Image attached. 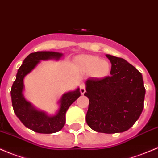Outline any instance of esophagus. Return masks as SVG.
Segmentation results:
<instances>
[{"label":"esophagus","mask_w":158,"mask_h":158,"mask_svg":"<svg viewBox=\"0 0 158 158\" xmlns=\"http://www.w3.org/2000/svg\"><path fill=\"white\" fill-rule=\"evenodd\" d=\"M85 92H86V86H85L84 83H82L80 85V93L81 94H84Z\"/></svg>","instance_id":"esophagus-1"}]
</instances>
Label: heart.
<instances>
[{
    "instance_id": "b5f03b06",
    "label": "heart",
    "mask_w": 158,
    "mask_h": 158,
    "mask_svg": "<svg viewBox=\"0 0 158 158\" xmlns=\"http://www.w3.org/2000/svg\"><path fill=\"white\" fill-rule=\"evenodd\" d=\"M78 63L85 71L93 72V76L97 79H104L110 74V63L99 56L83 55L78 58Z\"/></svg>"
}]
</instances>
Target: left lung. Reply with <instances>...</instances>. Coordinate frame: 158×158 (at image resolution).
<instances>
[{"instance_id":"left-lung-1","label":"left lung","mask_w":158,"mask_h":158,"mask_svg":"<svg viewBox=\"0 0 158 158\" xmlns=\"http://www.w3.org/2000/svg\"><path fill=\"white\" fill-rule=\"evenodd\" d=\"M112 64L110 76L89 78L84 94L89 98L86 120L101 133H120L134 125L144 107L146 89L142 74L123 58L106 54Z\"/></svg>"}]
</instances>
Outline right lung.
Wrapping results in <instances>:
<instances>
[{
    "instance_id": "obj_1",
    "label": "right lung",
    "mask_w": 158,
    "mask_h": 158,
    "mask_svg": "<svg viewBox=\"0 0 158 158\" xmlns=\"http://www.w3.org/2000/svg\"><path fill=\"white\" fill-rule=\"evenodd\" d=\"M62 56L63 53L52 51H39L29 54L18 69L16 78L11 89V98L15 114L25 127L38 133L52 134L61 130L66 121L67 110L81 95L79 88L64 94L58 102L59 109L56 114L52 116L37 109L24 98L23 80L25 76L33 70L41 60L52 59L57 60Z\"/></svg>"
}]
</instances>
